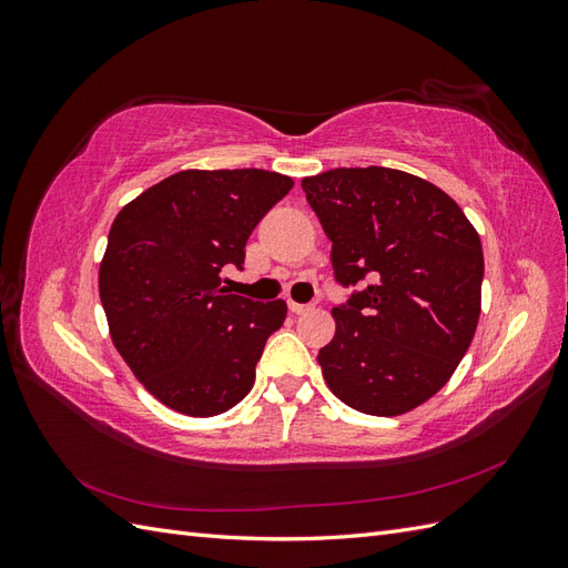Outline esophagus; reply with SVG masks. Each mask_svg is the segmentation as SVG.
Returning a JSON list of instances; mask_svg holds the SVG:
<instances>
[{
    "label": "esophagus",
    "instance_id": "obj_1",
    "mask_svg": "<svg viewBox=\"0 0 568 568\" xmlns=\"http://www.w3.org/2000/svg\"><path fill=\"white\" fill-rule=\"evenodd\" d=\"M288 311L294 313V315H305V313L313 311V305H303V303H294V301H291V303H288Z\"/></svg>",
    "mask_w": 568,
    "mask_h": 568
}]
</instances>
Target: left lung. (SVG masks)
Instances as JSON below:
<instances>
[{
  "instance_id": "8db88e82",
  "label": "left lung",
  "mask_w": 568,
  "mask_h": 568,
  "mask_svg": "<svg viewBox=\"0 0 568 568\" xmlns=\"http://www.w3.org/2000/svg\"><path fill=\"white\" fill-rule=\"evenodd\" d=\"M332 242L341 284L367 287L334 307L336 334L320 351L341 403L398 417L450 382L480 315L484 248L459 205L393 168H334L303 178Z\"/></svg>"
}]
</instances>
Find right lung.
Segmentation results:
<instances>
[{
    "instance_id": "1",
    "label": "right lung",
    "mask_w": 568,
    "mask_h": 568,
    "mask_svg": "<svg viewBox=\"0 0 568 568\" xmlns=\"http://www.w3.org/2000/svg\"><path fill=\"white\" fill-rule=\"evenodd\" d=\"M294 180L270 170H182L123 205L99 265V296L115 351L142 386L186 417L244 400L282 298L255 303L220 286L244 265L257 222Z\"/></svg>"
}]
</instances>
